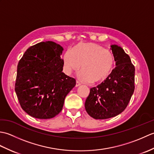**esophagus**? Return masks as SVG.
<instances>
[{
	"label": "esophagus",
	"instance_id": "34e87169",
	"mask_svg": "<svg viewBox=\"0 0 154 154\" xmlns=\"http://www.w3.org/2000/svg\"><path fill=\"white\" fill-rule=\"evenodd\" d=\"M81 85V83L79 82V81H76V85H75V86H76V87H79V86Z\"/></svg>",
	"mask_w": 154,
	"mask_h": 154
}]
</instances>
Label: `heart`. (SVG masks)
<instances>
[{
	"instance_id": "b5f03b06",
	"label": "heart",
	"mask_w": 154,
	"mask_h": 154,
	"mask_svg": "<svg viewBox=\"0 0 154 154\" xmlns=\"http://www.w3.org/2000/svg\"><path fill=\"white\" fill-rule=\"evenodd\" d=\"M63 61L68 73L78 71L81 66L80 78L91 83L105 80L115 65V58L112 52L94 43L79 44L72 51H66Z\"/></svg>"
}]
</instances>
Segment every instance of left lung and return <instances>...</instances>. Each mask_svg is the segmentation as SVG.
I'll return each mask as SVG.
<instances>
[{
  "label": "left lung",
  "instance_id": "1",
  "mask_svg": "<svg viewBox=\"0 0 154 154\" xmlns=\"http://www.w3.org/2000/svg\"><path fill=\"white\" fill-rule=\"evenodd\" d=\"M116 67L97 87L91 88L85 107L94 119H106L125 110L134 91L135 67L130 56L117 45H111Z\"/></svg>",
  "mask_w": 154,
  "mask_h": 154
}]
</instances>
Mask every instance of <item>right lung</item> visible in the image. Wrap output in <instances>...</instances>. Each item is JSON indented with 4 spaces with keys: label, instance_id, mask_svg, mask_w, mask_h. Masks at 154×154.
<instances>
[{
    "label": "right lung",
    "instance_id": "right-lung-1",
    "mask_svg": "<svg viewBox=\"0 0 154 154\" xmlns=\"http://www.w3.org/2000/svg\"><path fill=\"white\" fill-rule=\"evenodd\" d=\"M63 50L54 42H40L29 48L18 62L15 91L22 109L32 117L57 115L76 85L74 78L62 72Z\"/></svg>",
    "mask_w": 154,
    "mask_h": 154
}]
</instances>
